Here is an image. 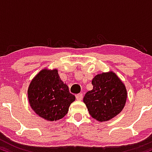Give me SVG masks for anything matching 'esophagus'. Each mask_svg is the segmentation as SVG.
<instances>
[{
    "label": "esophagus",
    "instance_id": "esophagus-1",
    "mask_svg": "<svg viewBox=\"0 0 152 152\" xmlns=\"http://www.w3.org/2000/svg\"><path fill=\"white\" fill-rule=\"evenodd\" d=\"M83 95L82 93H79V94L76 95V98L77 100H83Z\"/></svg>",
    "mask_w": 152,
    "mask_h": 152
}]
</instances>
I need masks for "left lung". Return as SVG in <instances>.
Segmentation results:
<instances>
[{"instance_id": "8db88e82", "label": "left lung", "mask_w": 152, "mask_h": 152, "mask_svg": "<svg viewBox=\"0 0 152 152\" xmlns=\"http://www.w3.org/2000/svg\"><path fill=\"white\" fill-rule=\"evenodd\" d=\"M93 88L83 102L90 115L100 122L107 121L122 111L127 98L125 85L113 72L98 74L92 80Z\"/></svg>"}]
</instances>
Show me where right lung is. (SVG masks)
<instances>
[{
	"label": "right lung",
	"instance_id": "1",
	"mask_svg": "<svg viewBox=\"0 0 152 152\" xmlns=\"http://www.w3.org/2000/svg\"><path fill=\"white\" fill-rule=\"evenodd\" d=\"M31 108L49 121L62 118L75 96L60 79L57 69H42L33 78L28 89Z\"/></svg>",
	"mask_w": 152,
	"mask_h": 152
}]
</instances>
